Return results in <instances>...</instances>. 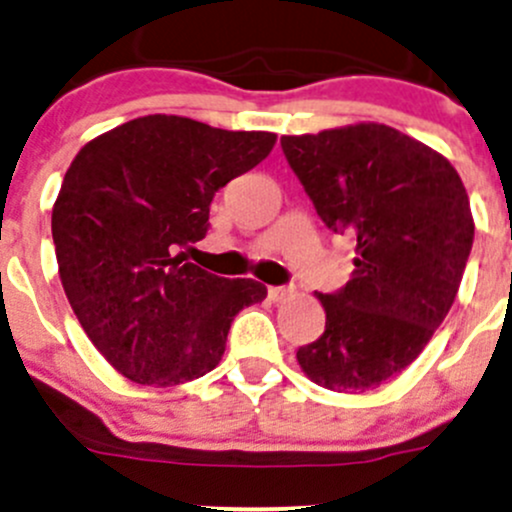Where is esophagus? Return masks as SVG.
<instances>
[{"label": "esophagus", "instance_id": "esophagus-1", "mask_svg": "<svg viewBox=\"0 0 512 512\" xmlns=\"http://www.w3.org/2000/svg\"><path fill=\"white\" fill-rule=\"evenodd\" d=\"M267 294H270L272 302H285L287 297H292V294H294V287H289V285H272L270 289H267Z\"/></svg>", "mask_w": 512, "mask_h": 512}]
</instances>
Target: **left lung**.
<instances>
[{
    "instance_id": "1",
    "label": "left lung",
    "mask_w": 512,
    "mask_h": 512,
    "mask_svg": "<svg viewBox=\"0 0 512 512\" xmlns=\"http://www.w3.org/2000/svg\"><path fill=\"white\" fill-rule=\"evenodd\" d=\"M280 143L322 223L356 242L352 280L317 294L327 324L297 361L324 389H376L423 352L458 294L476 230L461 175L384 123Z\"/></svg>"
}]
</instances>
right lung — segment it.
Listing matches in <instances>:
<instances>
[{"label": "right lung", "mask_w": 512, "mask_h": 512, "mask_svg": "<svg viewBox=\"0 0 512 512\" xmlns=\"http://www.w3.org/2000/svg\"><path fill=\"white\" fill-rule=\"evenodd\" d=\"M275 133L143 116L86 143L51 213L61 285L94 347L126 379L175 386L223 359L240 309L267 287L185 260L210 203L270 156Z\"/></svg>", "instance_id": "obj_1"}]
</instances>
